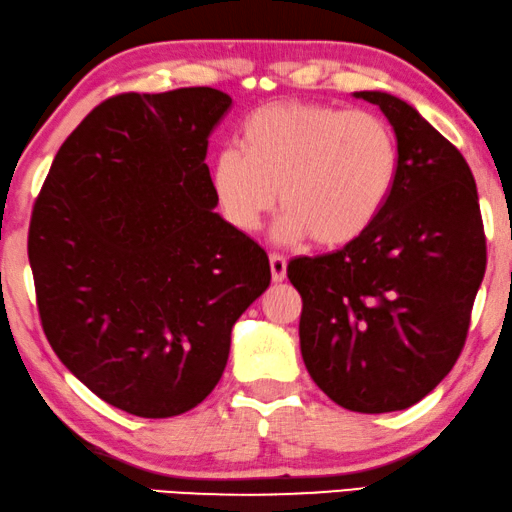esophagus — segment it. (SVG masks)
<instances>
[{
	"label": "esophagus",
	"instance_id": "esophagus-1",
	"mask_svg": "<svg viewBox=\"0 0 512 512\" xmlns=\"http://www.w3.org/2000/svg\"><path fill=\"white\" fill-rule=\"evenodd\" d=\"M269 264H271V278L273 283H283L285 273H287V259L278 253L269 255Z\"/></svg>",
	"mask_w": 512,
	"mask_h": 512
}]
</instances>
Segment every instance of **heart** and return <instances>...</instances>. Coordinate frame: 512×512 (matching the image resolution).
<instances>
[{
    "mask_svg": "<svg viewBox=\"0 0 512 512\" xmlns=\"http://www.w3.org/2000/svg\"><path fill=\"white\" fill-rule=\"evenodd\" d=\"M397 139L369 111L280 102L243 122L241 148L215 155L211 187L239 232H257L278 204V236L338 248L359 239L397 183Z\"/></svg>",
    "mask_w": 512,
    "mask_h": 512,
    "instance_id": "b5f03b06",
    "label": "heart"
}]
</instances>
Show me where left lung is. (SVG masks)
Masks as SVG:
<instances>
[{
    "mask_svg": "<svg viewBox=\"0 0 512 512\" xmlns=\"http://www.w3.org/2000/svg\"><path fill=\"white\" fill-rule=\"evenodd\" d=\"M397 134V183L378 220L341 250L294 257L301 357L355 413L413 406L462 355L487 241L464 155L387 92H357Z\"/></svg>",
    "mask_w": 512,
    "mask_h": 512,
    "instance_id": "1",
    "label": "left lung"
}]
</instances>
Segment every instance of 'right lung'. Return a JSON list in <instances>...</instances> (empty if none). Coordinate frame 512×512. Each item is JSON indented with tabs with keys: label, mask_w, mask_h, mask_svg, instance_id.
Returning <instances> with one entry per match:
<instances>
[{
	"label": "right lung",
	"mask_w": 512,
	"mask_h": 512,
	"mask_svg": "<svg viewBox=\"0 0 512 512\" xmlns=\"http://www.w3.org/2000/svg\"><path fill=\"white\" fill-rule=\"evenodd\" d=\"M215 88L122 92L57 150L27 255L43 334L111 406L174 417L222 378L232 327L269 287V257L213 213Z\"/></svg>",
	"instance_id": "1"
}]
</instances>
